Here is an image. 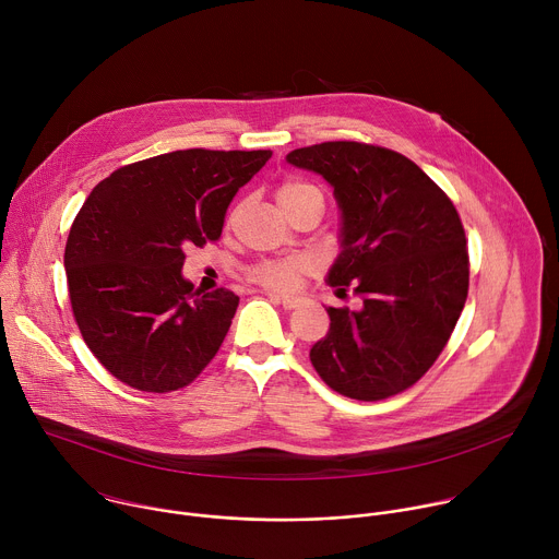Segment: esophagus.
<instances>
[{
    "label": "esophagus",
    "instance_id": "esophagus-1",
    "mask_svg": "<svg viewBox=\"0 0 559 559\" xmlns=\"http://www.w3.org/2000/svg\"><path fill=\"white\" fill-rule=\"evenodd\" d=\"M267 296H270L274 302L283 305L285 309H294V307H298V305L302 302V298H298V296H283V294H276V292H267Z\"/></svg>",
    "mask_w": 559,
    "mask_h": 559
}]
</instances>
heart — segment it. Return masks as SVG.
Returning a JSON list of instances; mask_svg holds the SVG:
<instances>
[{
  "label": "heart",
  "instance_id": "obj_1",
  "mask_svg": "<svg viewBox=\"0 0 559 559\" xmlns=\"http://www.w3.org/2000/svg\"><path fill=\"white\" fill-rule=\"evenodd\" d=\"M318 192V188L305 183V181H285L278 192H276V201L283 207V212L292 210L296 203H300L307 197H313ZM309 272V259L294 254V257H285V259H272V261H263L259 265L252 267V278L259 281L261 285L270 287V289H294L298 285V278L302 274Z\"/></svg>",
  "mask_w": 559,
  "mask_h": 559
}]
</instances>
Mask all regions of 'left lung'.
Here are the masks:
<instances>
[{
    "label": "left lung",
    "mask_w": 559,
    "mask_h": 559,
    "mask_svg": "<svg viewBox=\"0 0 559 559\" xmlns=\"http://www.w3.org/2000/svg\"><path fill=\"white\" fill-rule=\"evenodd\" d=\"M323 175L343 212V252L328 274L358 309L328 307L309 360L334 391L382 401L416 384L442 354L468 294V250L451 199L401 152L325 141L287 154Z\"/></svg>",
    "instance_id": "8db88e82"
}]
</instances>
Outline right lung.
Instances as JSON below:
<instances>
[{
  "mask_svg": "<svg viewBox=\"0 0 559 559\" xmlns=\"http://www.w3.org/2000/svg\"><path fill=\"white\" fill-rule=\"evenodd\" d=\"M272 150H177L115 170L72 221L63 265L72 316L95 358L150 393L188 386L238 307L183 278L186 248L218 241L225 212Z\"/></svg>",
  "mask_w": 559,
  "mask_h": 559,
  "instance_id": "1",
  "label": "right lung"
}]
</instances>
